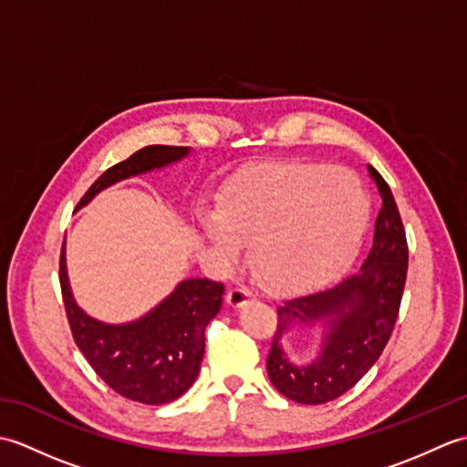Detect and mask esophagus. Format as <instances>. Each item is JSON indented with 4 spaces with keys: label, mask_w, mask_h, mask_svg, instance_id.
<instances>
[{
    "label": "esophagus",
    "mask_w": 467,
    "mask_h": 467,
    "mask_svg": "<svg viewBox=\"0 0 467 467\" xmlns=\"http://www.w3.org/2000/svg\"><path fill=\"white\" fill-rule=\"evenodd\" d=\"M254 301V293L249 289V286H234V289L228 291L226 295V303L233 306V309H239V306Z\"/></svg>",
    "instance_id": "esophagus-1"
}]
</instances>
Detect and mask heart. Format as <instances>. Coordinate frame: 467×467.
<instances>
[{"label":"heart","mask_w":467,"mask_h":467,"mask_svg":"<svg viewBox=\"0 0 467 467\" xmlns=\"http://www.w3.org/2000/svg\"><path fill=\"white\" fill-rule=\"evenodd\" d=\"M367 221L369 198L349 171L291 162L223 186L198 226L218 253L246 243V263L265 286L299 293L353 259Z\"/></svg>","instance_id":"1"}]
</instances>
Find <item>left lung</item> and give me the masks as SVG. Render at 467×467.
I'll use <instances>...</instances> for the list:
<instances>
[{"label":"left lung","mask_w":467,"mask_h":467,"mask_svg":"<svg viewBox=\"0 0 467 467\" xmlns=\"http://www.w3.org/2000/svg\"><path fill=\"white\" fill-rule=\"evenodd\" d=\"M381 196L373 246L361 269L331 289L285 301L266 357L275 389L296 403L319 405L349 391L379 359L398 321L408 276V241L401 216L383 176L369 166ZM295 324H323L322 351L309 364L296 366L282 349V337Z\"/></svg>","instance_id":"8db88e82"}]
</instances>
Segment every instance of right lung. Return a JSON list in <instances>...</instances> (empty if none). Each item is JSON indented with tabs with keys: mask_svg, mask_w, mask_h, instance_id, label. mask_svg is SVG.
I'll return each mask as SVG.
<instances>
[{
	"mask_svg": "<svg viewBox=\"0 0 467 467\" xmlns=\"http://www.w3.org/2000/svg\"><path fill=\"white\" fill-rule=\"evenodd\" d=\"M191 154L186 146H146L118 162L88 188L78 202L92 198L126 178L158 171ZM66 246V243H64ZM59 254V285L69 329L102 381L122 398L146 405L174 401L191 389L204 357V329L223 306L224 285L186 279L150 313L124 325H110L84 313L72 296L66 271V249Z\"/></svg>",
	"mask_w": 467,
	"mask_h": 467,
	"instance_id": "right-lung-1",
	"label": "right lung"
}]
</instances>
